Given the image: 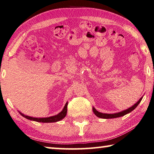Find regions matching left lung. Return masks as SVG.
I'll use <instances>...</instances> for the list:
<instances>
[{"mask_svg": "<svg viewBox=\"0 0 154 154\" xmlns=\"http://www.w3.org/2000/svg\"><path fill=\"white\" fill-rule=\"evenodd\" d=\"M143 97H141V98L138 100V101L137 103H136L133 106L130 107V108L125 109V110L124 111H122L120 112H118V113H114V114H103V113H101V112H99L96 109L94 108H92V110H93L94 113L95 115L99 117V118H101V119H114V118H118V117H121V116H123L124 115H125V114L130 113L131 111H133L134 109H135L136 107L138 106V105L140 103V102L141 101V100H142Z\"/></svg>", "mask_w": 154, "mask_h": 154, "instance_id": "8db88e82", "label": "left lung"}]
</instances>
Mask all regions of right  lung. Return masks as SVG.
<instances>
[{
    "label": "right lung",
    "instance_id": "obj_1",
    "mask_svg": "<svg viewBox=\"0 0 154 154\" xmlns=\"http://www.w3.org/2000/svg\"><path fill=\"white\" fill-rule=\"evenodd\" d=\"M67 106H68V102L65 104V106L64 108H63L62 111L60 112L59 114L53 116L46 117V118H34V117H31V116L24 115V114H23V113H21L20 112H19V113H20L23 117H24V118L27 119L29 120L34 121L36 122H41V123H54V122H57L60 120H62V119L66 116L67 113Z\"/></svg>",
    "mask_w": 154,
    "mask_h": 154
}]
</instances>
